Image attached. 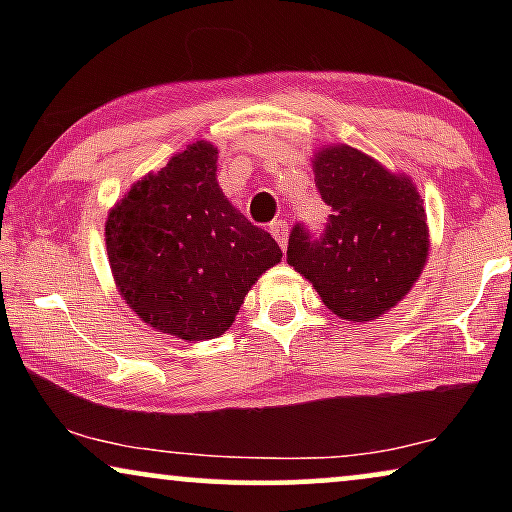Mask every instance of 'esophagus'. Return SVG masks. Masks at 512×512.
<instances>
[{
    "instance_id": "esophagus-1",
    "label": "esophagus",
    "mask_w": 512,
    "mask_h": 512,
    "mask_svg": "<svg viewBox=\"0 0 512 512\" xmlns=\"http://www.w3.org/2000/svg\"><path fill=\"white\" fill-rule=\"evenodd\" d=\"M270 233H272V237H275V240H277L279 247L284 249V247H286V240H289V223L282 221V219L272 221V223H270Z\"/></svg>"
}]
</instances>
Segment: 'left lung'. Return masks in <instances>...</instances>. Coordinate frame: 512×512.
Listing matches in <instances>:
<instances>
[{
	"instance_id": "obj_1",
	"label": "left lung",
	"mask_w": 512,
	"mask_h": 512,
	"mask_svg": "<svg viewBox=\"0 0 512 512\" xmlns=\"http://www.w3.org/2000/svg\"><path fill=\"white\" fill-rule=\"evenodd\" d=\"M312 170L331 214L319 237L291 230L286 261L340 319L373 321L408 296L429 258L422 195L408 174L347 144L321 146Z\"/></svg>"
}]
</instances>
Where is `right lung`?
Segmentation results:
<instances>
[{
  "label": "right lung",
  "instance_id": "right-lung-1",
  "mask_svg": "<svg viewBox=\"0 0 512 512\" xmlns=\"http://www.w3.org/2000/svg\"><path fill=\"white\" fill-rule=\"evenodd\" d=\"M219 149L188 144L109 209L104 223L116 289L144 324L174 338H219L244 296L282 261L270 233L233 207L216 181Z\"/></svg>",
  "mask_w": 512,
  "mask_h": 512
}]
</instances>
